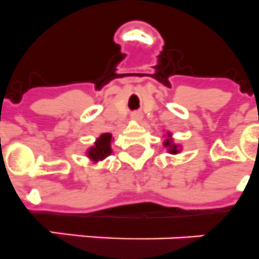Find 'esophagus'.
Instances as JSON below:
<instances>
[{"instance_id":"1","label":"esophagus","mask_w":259,"mask_h":259,"mask_svg":"<svg viewBox=\"0 0 259 259\" xmlns=\"http://www.w3.org/2000/svg\"><path fill=\"white\" fill-rule=\"evenodd\" d=\"M132 118H133L134 121H140V119L142 118V113H141V112L132 113Z\"/></svg>"}]
</instances>
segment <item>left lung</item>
<instances>
[{"label":"left lung","mask_w":259,"mask_h":259,"mask_svg":"<svg viewBox=\"0 0 259 259\" xmlns=\"http://www.w3.org/2000/svg\"><path fill=\"white\" fill-rule=\"evenodd\" d=\"M167 140L163 142V146L167 147V151L170 154H178L180 151L179 149V145H177V143L174 142L172 138H171V133L170 132H167Z\"/></svg>","instance_id":"obj_1"}]
</instances>
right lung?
Masks as SVG:
<instances>
[{
	"mask_svg": "<svg viewBox=\"0 0 259 259\" xmlns=\"http://www.w3.org/2000/svg\"><path fill=\"white\" fill-rule=\"evenodd\" d=\"M112 134L104 133L99 137L92 147H89L87 151V156L92 162L97 163L100 160L105 159L106 156H109L112 154Z\"/></svg>",
	"mask_w": 259,
	"mask_h": 259,
	"instance_id": "add662e5",
	"label": "right lung"
}]
</instances>
